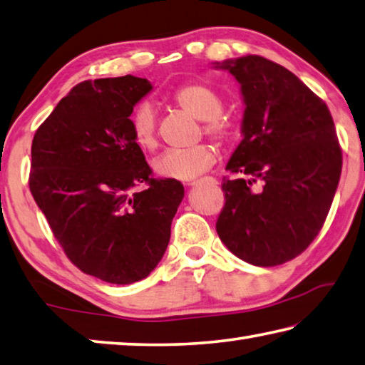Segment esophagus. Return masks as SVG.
I'll list each match as a JSON object with an SVG mask.
<instances>
[{"instance_id":"1","label":"esophagus","mask_w":365,"mask_h":365,"mask_svg":"<svg viewBox=\"0 0 365 365\" xmlns=\"http://www.w3.org/2000/svg\"><path fill=\"white\" fill-rule=\"evenodd\" d=\"M200 181H189L187 184H189V186H197V184H199ZM213 182H216V181H213Z\"/></svg>"}]
</instances>
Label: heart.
<instances>
[{
	"label": "heart",
	"mask_w": 365,
	"mask_h": 365,
	"mask_svg": "<svg viewBox=\"0 0 365 365\" xmlns=\"http://www.w3.org/2000/svg\"><path fill=\"white\" fill-rule=\"evenodd\" d=\"M171 102L184 112L202 120L203 133L221 144L234 138V125L222 115L221 94L203 81H187L171 94ZM131 136L140 149L153 152L158 145L157 115L149 104H139L130 117ZM216 163V152L212 145L199 144L189 149H171L153 160V170L158 176L192 181Z\"/></svg>",
	"instance_id": "heart-1"
}]
</instances>
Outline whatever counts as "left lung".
<instances>
[{
	"label": "left lung",
	"instance_id": "obj_1",
	"mask_svg": "<svg viewBox=\"0 0 365 365\" xmlns=\"http://www.w3.org/2000/svg\"><path fill=\"white\" fill-rule=\"evenodd\" d=\"M221 67L240 83L245 113L216 232L247 263L284 264L317 237L334 202L343 165L334 118L276 62L248 54Z\"/></svg>",
	"mask_w": 365,
	"mask_h": 365
}]
</instances>
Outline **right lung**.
<instances>
[{"instance_id":"obj_1","label":"right lung","mask_w":365,"mask_h":365,"mask_svg":"<svg viewBox=\"0 0 365 365\" xmlns=\"http://www.w3.org/2000/svg\"><path fill=\"white\" fill-rule=\"evenodd\" d=\"M150 89L133 75L83 81L31 140L36 205L67 258L108 284L138 282L155 269L184 197L176 179L152 176L131 136L133 107Z\"/></svg>"}]
</instances>
